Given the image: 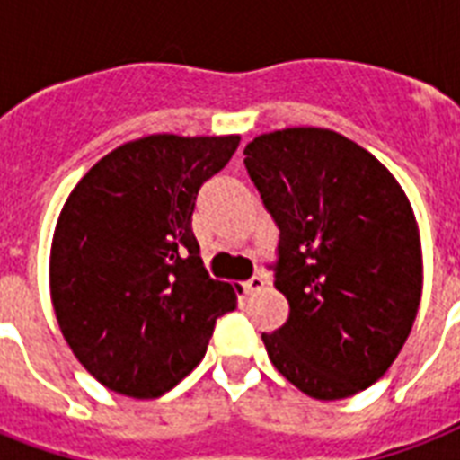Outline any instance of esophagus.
<instances>
[{"label":"esophagus","instance_id":"obj_1","mask_svg":"<svg viewBox=\"0 0 460 460\" xmlns=\"http://www.w3.org/2000/svg\"><path fill=\"white\" fill-rule=\"evenodd\" d=\"M267 287V279L265 277H251L248 281H243V291L245 294H258V291H262V288Z\"/></svg>","mask_w":460,"mask_h":460}]
</instances>
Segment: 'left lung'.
Wrapping results in <instances>:
<instances>
[{
	"label": "left lung",
	"mask_w": 460,
	"mask_h": 460,
	"mask_svg": "<svg viewBox=\"0 0 460 460\" xmlns=\"http://www.w3.org/2000/svg\"><path fill=\"white\" fill-rule=\"evenodd\" d=\"M243 164L279 229L274 287L288 320L262 334L303 394L336 401L375 385L413 327L420 234L406 193L367 150L327 128L248 143Z\"/></svg>",
	"instance_id": "8db88e82"
}]
</instances>
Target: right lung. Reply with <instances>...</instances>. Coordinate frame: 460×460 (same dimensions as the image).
<instances>
[{"mask_svg":"<svg viewBox=\"0 0 460 460\" xmlns=\"http://www.w3.org/2000/svg\"><path fill=\"white\" fill-rule=\"evenodd\" d=\"M238 136H147L102 157L68 195L52 241L49 287L61 334L107 389L157 399L208 350L236 310L209 279L190 229L198 190Z\"/></svg>","mask_w":460,"mask_h":460,"instance_id":"right-lung-1","label":"right lung"}]
</instances>
